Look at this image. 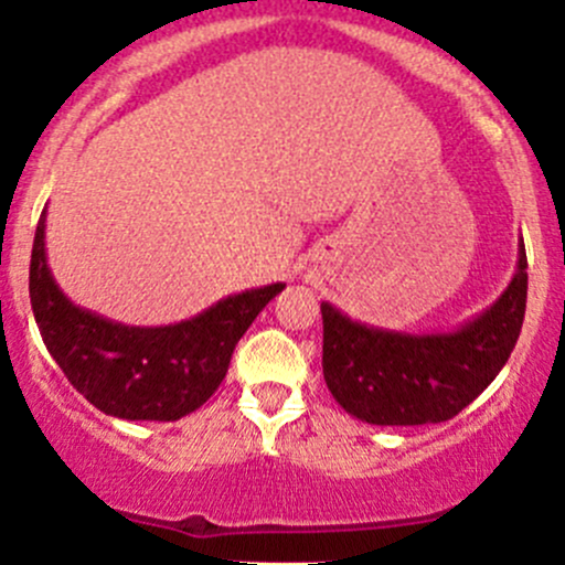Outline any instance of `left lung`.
<instances>
[{"mask_svg": "<svg viewBox=\"0 0 565 565\" xmlns=\"http://www.w3.org/2000/svg\"><path fill=\"white\" fill-rule=\"evenodd\" d=\"M526 309V253L502 298L443 334L362 326L331 303L323 312V376L345 413L376 426L440 424L488 387L513 354Z\"/></svg>", "mask_w": 565, "mask_h": 565, "instance_id": "left-lung-1", "label": "left lung"}]
</instances>
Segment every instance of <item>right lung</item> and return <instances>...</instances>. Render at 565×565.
<instances>
[{"mask_svg": "<svg viewBox=\"0 0 565 565\" xmlns=\"http://www.w3.org/2000/svg\"><path fill=\"white\" fill-rule=\"evenodd\" d=\"M46 211L30 258V303L46 351L72 387L105 415L125 420H178L220 387L236 342L284 284L228 295L175 326L110 323L75 307L52 278L44 250Z\"/></svg>", "mask_w": 565, "mask_h": 565, "instance_id": "obj_1", "label": "right lung"}]
</instances>
